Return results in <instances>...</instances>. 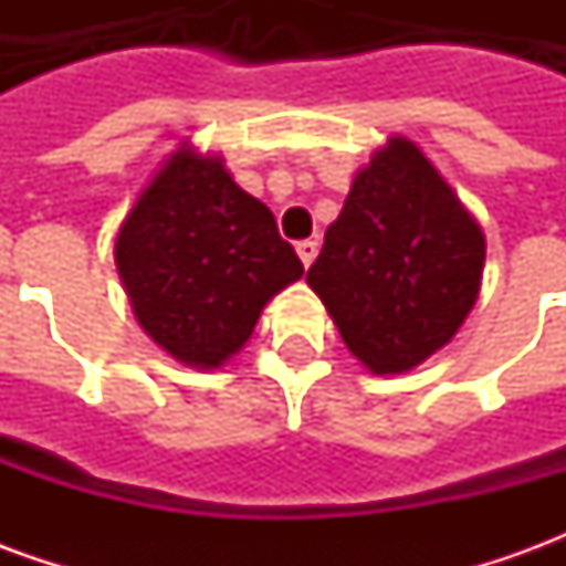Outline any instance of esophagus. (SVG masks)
<instances>
[{
    "mask_svg": "<svg viewBox=\"0 0 566 566\" xmlns=\"http://www.w3.org/2000/svg\"><path fill=\"white\" fill-rule=\"evenodd\" d=\"M296 254L303 260V266H312V260L318 258V242L315 239H303V242H296Z\"/></svg>",
    "mask_w": 566,
    "mask_h": 566,
    "instance_id": "esophagus-1",
    "label": "esophagus"
}]
</instances>
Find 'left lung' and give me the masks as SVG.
I'll use <instances>...</instances> for the list:
<instances>
[{"mask_svg": "<svg viewBox=\"0 0 566 566\" xmlns=\"http://www.w3.org/2000/svg\"><path fill=\"white\" fill-rule=\"evenodd\" d=\"M485 235L406 139L373 154L327 227L306 282L373 373H403L439 352L470 315Z\"/></svg>", "mask_w": 566, "mask_h": 566, "instance_id": "1", "label": "left lung"}]
</instances>
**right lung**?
Wrapping results in <instances>:
<instances>
[{
  "instance_id": "1",
  "label": "right lung",
  "mask_w": 566,
  "mask_h": 566,
  "mask_svg": "<svg viewBox=\"0 0 566 566\" xmlns=\"http://www.w3.org/2000/svg\"><path fill=\"white\" fill-rule=\"evenodd\" d=\"M115 260L150 339L190 367H221L282 287L303 275L272 211L218 157L172 154L117 233Z\"/></svg>"
}]
</instances>
